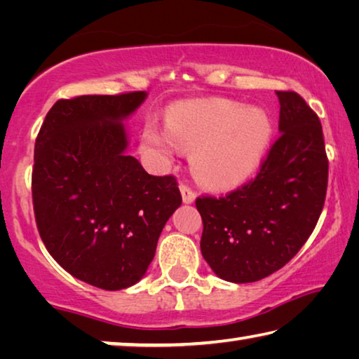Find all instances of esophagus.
<instances>
[{
    "mask_svg": "<svg viewBox=\"0 0 359 359\" xmlns=\"http://www.w3.org/2000/svg\"><path fill=\"white\" fill-rule=\"evenodd\" d=\"M180 193H182V199H184V203L190 204L194 201V198H196V193L193 191V188L187 184H180Z\"/></svg>",
    "mask_w": 359,
    "mask_h": 359,
    "instance_id": "obj_1",
    "label": "esophagus"
}]
</instances>
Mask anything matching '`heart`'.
Masks as SVG:
<instances>
[{
  "mask_svg": "<svg viewBox=\"0 0 359 359\" xmlns=\"http://www.w3.org/2000/svg\"><path fill=\"white\" fill-rule=\"evenodd\" d=\"M272 135L271 121L259 109H245L224 100L175 106L168 128L149 125L142 133L145 149L169 156L180 149L191 151L194 174L205 184L228 187L250 175Z\"/></svg>",
  "mask_w": 359,
  "mask_h": 359,
  "instance_id": "b5f03b06",
  "label": "heart"
}]
</instances>
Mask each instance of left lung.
I'll return each mask as SVG.
<instances>
[{
    "label": "left lung",
    "mask_w": 359,
    "mask_h": 359,
    "mask_svg": "<svg viewBox=\"0 0 359 359\" xmlns=\"http://www.w3.org/2000/svg\"><path fill=\"white\" fill-rule=\"evenodd\" d=\"M280 101V136L257 177L222 196L203 194L201 252L223 280L250 283L274 274L317 226L327 188V155L318 115L293 90Z\"/></svg>",
    "instance_id": "obj_1"
}]
</instances>
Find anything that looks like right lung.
Here are the masks:
<instances>
[{"label": "right lung", "instance_id": "right-lung-1", "mask_svg": "<svg viewBox=\"0 0 359 359\" xmlns=\"http://www.w3.org/2000/svg\"><path fill=\"white\" fill-rule=\"evenodd\" d=\"M144 100V92L58 100L34 144L41 239L65 271L102 290L141 280L163 226L182 204L174 175H150L125 154L120 121Z\"/></svg>", "mask_w": 359, "mask_h": 359}]
</instances>
